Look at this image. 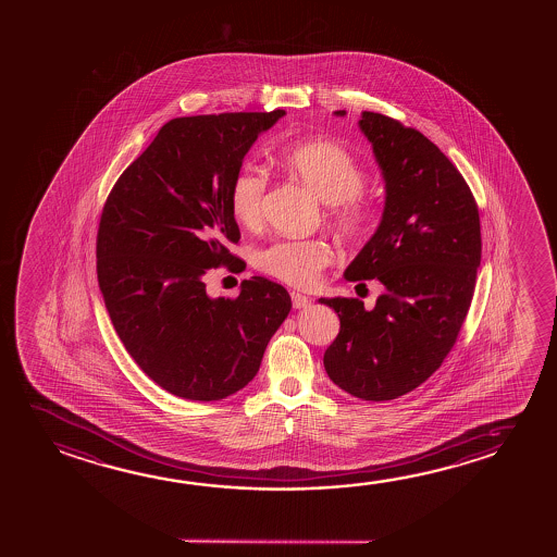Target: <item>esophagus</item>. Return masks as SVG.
<instances>
[{
	"mask_svg": "<svg viewBox=\"0 0 557 557\" xmlns=\"http://www.w3.org/2000/svg\"><path fill=\"white\" fill-rule=\"evenodd\" d=\"M292 301H293V307H295V309H305V307H307V305H309L310 299H309V297H307V295H302V293L293 292L292 293Z\"/></svg>",
	"mask_w": 557,
	"mask_h": 557,
	"instance_id": "34e87169",
	"label": "esophagus"
}]
</instances>
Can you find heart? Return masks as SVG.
Wrapping results in <instances>:
<instances>
[{"label":"heart","instance_id":"obj_1","mask_svg":"<svg viewBox=\"0 0 557 557\" xmlns=\"http://www.w3.org/2000/svg\"><path fill=\"white\" fill-rule=\"evenodd\" d=\"M282 164L320 201L330 203V220L344 237L356 238L366 231L371 220V210L361 198L367 174L346 147L329 139L293 144L283 149ZM265 184L264 169L256 164H247L235 174L228 201L240 225L255 227L262 221ZM330 260L332 248L312 238H280L255 255L260 272L299 287L317 282Z\"/></svg>","mask_w":557,"mask_h":557}]
</instances>
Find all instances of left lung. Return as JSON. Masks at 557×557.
<instances>
[{
	"label": "left lung",
	"mask_w": 557,
	"mask_h": 557,
	"mask_svg": "<svg viewBox=\"0 0 557 557\" xmlns=\"http://www.w3.org/2000/svg\"><path fill=\"white\" fill-rule=\"evenodd\" d=\"M359 128L386 196L383 220L344 277L376 280L384 293L371 310L359 299H319L339 319L324 369L356 398L394 400L425 383L455 346L482 260L480 215L462 174L421 132L379 112H363Z\"/></svg>",
	"instance_id": "8db88e82"
}]
</instances>
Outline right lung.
Wrapping results in <instances>:
<instances>
[{
  "instance_id": "right-lung-1",
  "label": "right lung",
  "mask_w": 557,
  "mask_h": 557,
  "mask_svg": "<svg viewBox=\"0 0 557 557\" xmlns=\"http://www.w3.org/2000/svg\"><path fill=\"white\" fill-rule=\"evenodd\" d=\"M282 116L285 110L166 122L102 208L97 275L110 320L141 371L184 400L245 388L292 310L285 287L260 275L240 283L235 299H213L203 282L208 270L235 260L231 184L258 136Z\"/></svg>"
}]
</instances>
